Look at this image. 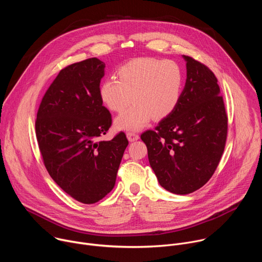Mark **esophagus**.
Instances as JSON below:
<instances>
[{"label":"esophagus","instance_id":"esophagus-1","mask_svg":"<svg viewBox=\"0 0 262 262\" xmlns=\"http://www.w3.org/2000/svg\"><path fill=\"white\" fill-rule=\"evenodd\" d=\"M126 137H127L129 142H134V141H137L139 139V135L136 134V133H133V132H128L126 134Z\"/></svg>","mask_w":262,"mask_h":262}]
</instances>
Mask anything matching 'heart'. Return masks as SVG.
<instances>
[{
	"mask_svg": "<svg viewBox=\"0 0 262 262\" xmlns=\"http://www.w3.org/2000/svg\"><path fill=\"white\" fill-rule=\"evenodd\" d=\"M118 78L105 79L98 94L111 111L120 112L132 99L135 103L115 119L120 130H139L154 117H168L179 103L183 76L177 63L156 58H138L119 67Z\"/></svg>",
	"mask_w": 262,
	"mask_h": 262,
	"instance_id": "obj_1",
	"label": "heart"
}]
</instances>
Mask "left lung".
Listing matches in <instances>:
<instances>
[{"label": "left lung", "instance_id": "obj_1", "mask_svg": "<svg viewBox=\"0 0 262 262\" xmlns=\"http://www.w3.org/2000/svg\"><path fill=\"white\" fill-rule=\"evenodd\" d=\"M178 105L155 130L141 135L148 160L163 188L186 195L214 173L225 148L228 118L213 72L189 56Z\"/></svg>", "mask_w": 262, "mask_h": 262}]
</instances>
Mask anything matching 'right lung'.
I'll return each instance as SVG.
<instances>
[{
	"mask_svg": "<svg viewBox=\"0 0 262 262\" xmlns=\"http://www.w3.org/2000/svg\"><path fill=\"white\" fill-rule=\"evenodd\" d=\"M105 64L90 58L63 68L47 90L35 122L45 166L70 197L92 204L113 190L128 141L119 133L101 141L112 124L98 89Z\"/></svg>",
	"mask_w": 262,
	"mask_h": 262,
	"instance_id": "right-lung-1",
	"label": "right lung"
}]
</instances>
